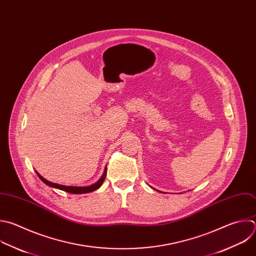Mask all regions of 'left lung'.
Wrapping results in <instances>:
<instances>
[{
  "instance_id": "8db88e82",
  "label": "left lung",
  "mask_w": 256,
  "mask_h": 256,
  "mask_svg": "<svg viewBox=\"0 0 256 256\" xmlns=\"http://www.w3.org/2000/svg\"><path fill=\"white\" fill-rule=\"evenodd\" d=\"M156 191H158V190H156Z\"/></svg>"
}]
</instances>
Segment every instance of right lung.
I'll list each match as a JSON object with an SVG mask.
<instances>
[{"instance_id": "right-lung-1", "label": "right lung", "mask_w": 256, "mask_h": 256, "mask_svg": "<svg viewBox=\"0 0 256 256\" xmlns=\"http://www.w3.org/2000/svg\"><path fill=\"white\" fill-rule=\"evenodd\" d=\"M36 174L38 175V177L40 178V180L45 183L46 185H48L49 187H52V188H56V189H59V190H62V191H65L67 193H72V194H85V193H90V192H94L96 190H98L104 183V179H106V166L104 168V172L102 176V178L94 185H90V186H85V187H75V186H64V185H59V184H56V183H52L50 181H47L46 179H44L37 171H36Z\"/></svg>"}]
</instances>
